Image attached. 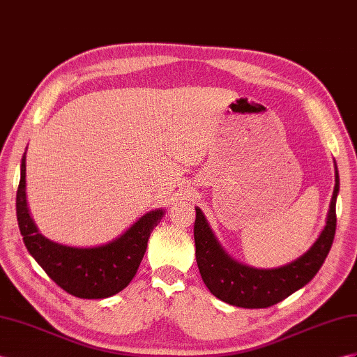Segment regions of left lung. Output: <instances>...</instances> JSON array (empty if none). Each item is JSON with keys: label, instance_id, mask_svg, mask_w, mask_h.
<instances>
[{"label": "left lung", "instance_id": "1", "mask_svg": "<svg viewBox=\"0 0 357 357\" xmlns=\"http://www.w3.org/2000/svg\"><path fill=\"white\" fill-rule=\"evenodd\" d=\"M340 173L335 162V188L326 226L301 257L276 268H255L234 259L217 240L202 209L196 206V261L211 294L238 307L261 309L279 303L314 279L332 248L336 231V197Z\"/></svg>", "mask_w": 357, "mask_h": 357}]
</instances>
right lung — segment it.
Listing matches in <instances>:
<instances>
[{"mask_svg":"<svg viewBox=\"0 0 357 357\" xmlns=\"http://www.w3.org/2000/svg\"><path fill=\"white\" fill-rule=\"evenodd\" d=\"M25 161L26 149L21 161L16 215L25 248L36 262L60 288L79 298H107L130 285L144 257L149 236L166 209H152L114 240L93 248H72L51 241L39 232L30 215L25 191Z\"/></svg>","mask_w":357,"mask_h":357,"instance_id":"obj_1","label":"right lung"}]
</instances>
